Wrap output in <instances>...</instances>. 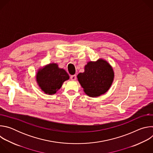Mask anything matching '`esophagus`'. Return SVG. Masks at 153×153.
Returning a JSON list of instances; mask_svg holds the SVG:
<instances>
[{
  "label": "esophagus",
  "mask_w": 153,
  "mask_h": 153,
  "mask_svg": "<svg viewBox=\"0 0 153 153\" xmlns=\"http://www.w3.org/2000/svg\"><path fill=\"white\" fill-rule=\"evenodd\" d=\"M76 75H72V76H71V77H70V79H71V80H76Z\"/></svg>",
  "instance_id": "34e87169"
}]
</instances>
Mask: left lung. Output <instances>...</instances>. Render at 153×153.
Instances as JSON below:
<instances>
[{
    "label": "left lung",
    "mask_w": 153,
    "mask_h": 153,
    "mask_svg": "<svg viewBox=\"0 0 153 153\" xmlns=\"http://www.w3.org/2000/svg\"><path fill=\"white\" fill-rule=\"evenodd\" d=\"M83 73L77 75V79L86 94L97 97L106 93L113 83L114 73L111 65L104 59L88 62Z\"/></svg>",
    "instance_id": "left-lung-1"
}]
</instances>
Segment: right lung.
I'll return each mask as SVG.
<instances>
[{
    "label": "right lung",
    "mask_w": 153,
    "mask_h": 153,
    "mask_svg": "<svg viewBox=\"0 0 153 153\" xmlns=\"http://www.w3.org/2000/svg\"><path fill=\"white\" fill-rule=\"evenodd\" d=\"M36 79L40 89L45 94L52 95L56 93L70 76L65 70L59 68L57 63H52L39 68Z\"/></svg>",
    "instance_id": "1"
}]
</instances>
